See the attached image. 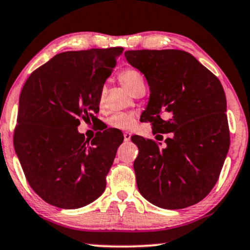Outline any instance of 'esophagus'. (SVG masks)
<instances>
[{
    "label": "esophagus",
    "mask_w": 250,
    "mask_h": 250,
    "mask_svg": "<svg viewBox=\"0 0 250 250\" xmlns=\"http://www.w3.org/2000/svg\"><path fill=\"white\" fill-rule=\"evenodd\" d=\"M123 136H125V142L130 141V138H131V134H130V132H125V134H123Z\"/></svg>",
    "instance_id": "obj_1"
}]
</instances>
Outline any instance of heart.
Here are the masks:
<instances>
[{"mask_svg": "<svg viewBox=\"0 0 250 250\" xmlns=\"http://www.w3.org/2000/svg\"><path fill=\"white\" fill-rule=\"evenodd\" d=\"M120 81H121L123 86L131 92L136 84L143 81V77L135 69H125L120 74ZM103 99L104 96L100 97V103H103ZM107 125L112 128L120 129V130H129V129L135 127L136 115L134 113H114L107 119Z\"/></svg>", "mask_w": 250, "mask_h": 250, "instance_id": "1", "label": "heart"}]
</instances>
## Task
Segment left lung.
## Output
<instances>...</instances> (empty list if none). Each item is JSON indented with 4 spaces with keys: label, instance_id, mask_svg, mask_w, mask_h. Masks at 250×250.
<instances>
[{
    "label": "left lung",
    "instance_id": "8db88e82",
    "mask_svg": "<svg viewBox=\"0 0 250 250\" xmlns=\"http://www.w3.org/2000/svg\"><path fill=\"white\" fill-rule=\"evenodd\" d=\"M125 59L146 78L150 99L144 120L166 145L140 136L134 169L142 196L163 209L194 205L211 191L229 148L226 97L219 80L179 49L127 50ZM167 112L170 119L164 120Z\"/></svg>",
    "mask_w": 250,
    "mask_h": 250
}]
</instances>
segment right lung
<instances>
[{"instance_id":"obj_1","label":"right lung","mask_w":250,"mask_h":250,"mask_svg":"<svg viewBox=\"0 0 250 250\" xmlns=\"http://www.w3.org/2000/svg\"><path fill=\"white\" fill-rule=\"evenodd\" d=\"M122 47L64 52L34 70L20 97L14 146L31 188L47 203L78 209L106 188L123 136L85 140L80 120L96 121L104 84Z\"/></svg>"}]
</instances>
